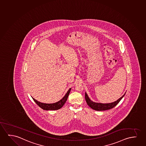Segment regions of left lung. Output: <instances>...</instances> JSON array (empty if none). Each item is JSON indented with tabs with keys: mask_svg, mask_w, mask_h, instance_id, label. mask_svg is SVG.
I'll use <instances>...</instances> for the list:
<instances>
[{
	"mask_svg": "<svg viewBox=\"0 0 146 146\" xmlns=\"http://www.w3.org/2000/svg\"><path fill=\"white\" fill-rule=\"evenodd\" d=\"M125 94L123 95V96H121L120 98H119L118 100H117L116 102H114L110 104H100V103H96L94 102H92L91 100L89 99L86 93H85V98L88 106H89V107H90L92 109L97 111H102V110H110L114 108V106H116L119 103V102L121 101V100L123 98Z\"/></svg>",
	"mask_w": 146,
	"mask_h": 146,
	"instance_id": "1",
	"label": "left lung"
}]
</instances>
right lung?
<instances>
[{
	"mask_svg": "<svg viewBox=\"0 0 146 146\" xmlns=\"http://www.w3.org/2000/svg\"><path fill=\"white\" fill-rule=\"evenodd\" d=\"M71 88H70L69 89V90L68 91L67 93L66 94V95L64 96V97L60 100L59 102H57L56 103H54V104H44V103H42L40 102H38L37 100H36L35 99H34V98H33V99L34 100V102H36V104H38V106H39L41 108H42L44 110H58L64 106V104H65L66 102L67 101V100L68 97L69 96V93H70V90H71Z\"/></svg>",
	"mask_w": 146,
	"mask_h": 146,
	"instance_id": "obj_1",
	"label": "right lung"
}]
</instances>
